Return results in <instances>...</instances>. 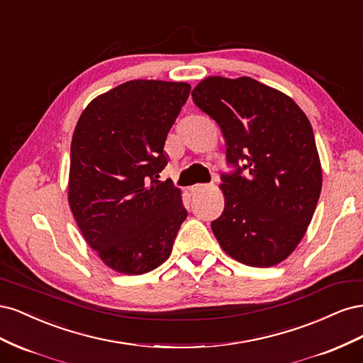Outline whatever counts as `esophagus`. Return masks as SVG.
Listing matches in <instances>:
<instances>
[{
    "mask_svg": "<svg viewBox=\"0 0 363 363\" xmlns=\"http://www.w3.org/2000/svg\"><path fill=\"white\" fill-rule=\"evenodd\" d=\"M208 186L207 184H194V186H191L189 188V191H191V194H199V192H201V191H204V189H207Z\"/></svg>",
    "mask_w": 363,
    "mask_h": 363,
    "instance_id": "34e87169",
    "label": "esophagus"
}]
</instances>
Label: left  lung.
<instances>
[{"label":"left lung","instance_id":"1","mask_svg":"<svg viewBox=\"0 0 363 363\" xmlns=\"http://www.w3.org/2000/svg\"><path fill=\"white\" fill-rule=\"evenodd\" d=\"M192 100L221 127L227 164L219 245L240 263L268 268L300 244L320 200L323 172L309 119L292 98L250 77H207Z\"/></svg>","mask_w":363,"mask_h":363}]
</instances>
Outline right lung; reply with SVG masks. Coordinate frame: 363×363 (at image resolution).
Masks as SVG:
<instances>
[{
	"label": "right lung",
	"instance_id": "right-lung-1",
	"mask_svg": "<svg viewBox=\"0 0 363 363\" xmlns=\"http://www.w3.org/2000/svg\"><path fill=\"white\" fill-rule=\"evenodd\" d=\"M191 86L131 80L92 100L71 142L68 201L107 267L139 276L167 260L188 212L171 180L164 140Z\"/></svg>",
	"mask_w": 363,
	"mask_h": 363
}]
</instances>
